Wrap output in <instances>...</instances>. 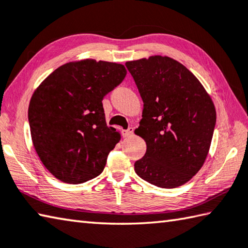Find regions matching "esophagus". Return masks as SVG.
<instances>
[{
	"instance_id": "1",
	"label": "esophagus",
	"mask_w": 248,
	"mask_h": 248,
	"mask_svg": "<svg viewBox=\"0 0 248 248\" xmlns=\"http://www.w3.org/2000/svg\"><path fill=\"white\" fill-rule=\"evenodd\" d=\"M123 136L124 137H129V136H131V134L133 133V128H131V127H129L128 129H124V130H123Z\"/></svg>"
}]
</instances>
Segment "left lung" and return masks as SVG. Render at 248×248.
Returning <instances> with one entry per match:
<instances>
[{
  "label": "left lung",
  "mask_w": 248,
  "mask_h": 248,
  "mask_svg": "<svg viewBox=\"0 0 248 248\" xmlns=\"http://www.w3.org/2000/svg\"><path fill=\"white\" fill-rule=\"evenodd\" d=\"M143 100L136 134L146 153L134 163L140 178L163 188L191 180L204 165L216 125V109L194 75L167 56L125 62Z\"/></svg>",
  "instance_id": "obj_1"
}]
</instances>
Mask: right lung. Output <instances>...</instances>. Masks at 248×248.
Here are the masks:
<instances>
[{
	"instance_id": "1",
	"label": "right lung",
	"mask_w": 248,
	"mask_h": 248,
	"mask_svg": "<svg viewBox=\"0 0 248 248\" xmlns=\"http://www.w3.org/2000/svg\"><path fill=\"white\" fill-rule=\"evenodd\" d=\"M125 75L124 65L84 60L58 67L35 90L28 109L31 139L54 177L78 184L101 174L120 140L107 127L102 101Z\"/></svg>"
}]
</instances>
